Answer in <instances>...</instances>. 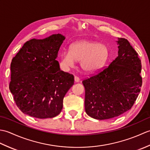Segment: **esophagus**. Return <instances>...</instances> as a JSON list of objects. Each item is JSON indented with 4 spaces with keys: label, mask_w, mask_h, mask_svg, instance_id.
Returning a JSON list of instances; mask_svg holds the SVG:
<instances>
[{
    "label": "esophagus",
    "mask_w": 150,
    "mask_h": 150,
    "mask_svg": "<svg viewBox=\"0 0 150 150\" xmlns=\"http://www.w3.org/2000/svg\"><path fill=\"white\" fill-rule=\"evenodd\" d=\"M74 80H75V82H79V81H80V79H79L78 77H77V76H75Z\"/></svg>",
    "instance_id": "34e87169"
}]
</instances>
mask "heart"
Segmentation results:
<instances>
[{"label": "heart", "mask_w": 150, "mask_h": 150, "mask_svg": "<svg viewBox=\"0 0 150 150\" xmlns=\"http://www.w3.org/2000/svg\"><path fill=\"white\" fill-rule=\"evenodd\" d=\"M109 55L108 47L104 44L91 40H80L73 43L69 51L61 53V64L65 68L80 61L82 69L86 73H95L99 71L106 63Z\"/></svg>", "instance_id": "heart-1"}]
</instances>
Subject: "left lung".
Instances as JSON below:
<instances>
[{"label": "left lung", "instance_id": "1", "mask_svg": "<svg viewBox=\"0 0 150 150\" xmlns=\"http://www.w3.org/2000/svg\"><path fill=\"white\" fill-rule=\"evenodd\" d=\"M118 56L109 66L82 81L85 111L98 120L112 119L132 108L141 91V62L128 40L118 38Z\"/></svg>", "mask_w": 150, "mask_h": 150}]
</instances>
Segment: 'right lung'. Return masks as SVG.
<instances>
[{"label": "right lung", "mask_w": 150, "mask_h": 150, "mask_svg": "<svg viewBox=\"0 0 150 150\" xmlns=\"http://www.w3.org/2000/svg\"><path fill=\"white\" fill-rule=\"evenodd\" d=\"M65 39L53 34L24 43L12 59L9 90L22 113L38 119L60 113L63 98L74 84V77L60 69L56 59Z\"/></svg>", "instance_id": "1"}]
</instances>
